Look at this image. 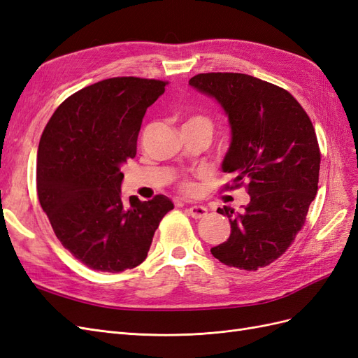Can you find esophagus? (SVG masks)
I'll list each match as a JSON object with an SVG mask.
<instances>
[{"mask_svg": "<svg viewBox=\"0 0 358 358\" xmlns=\"http://www.w3.org/2000/svg\"><path fill=\"white\" fill-rule=\"evenodd\" d=\"M188 213L189 216H192V218L196 220H200V218H204L206 213H208V208H204V206H191V208L188 209Z\"/></svg>", "mask_w": 358, "mask_h": 358, "instance_id": "1", "label": "esophagus"}]
</instances>
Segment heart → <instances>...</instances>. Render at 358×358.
Listing matches in <instances>:
<instances>
[{"label":"heart","instance_id":"heart-1","mask_svg":"<svg viewBox=\"0 0 358 358\" xmlns=\"http://www.w3.org/2000/svg\"><path fill=\"white\" fill-rule=\"evenodd\" d=\"M187 125H200V127L208 128L209 131H212V124H210L209 119L204 117V116H192V117L187 119V122L183 124V127H187ZM185 189H187V191H191V189H192V185H189V183H187Z\"/></svg>","mask_w":358,"mask_h":358}]
</instances>
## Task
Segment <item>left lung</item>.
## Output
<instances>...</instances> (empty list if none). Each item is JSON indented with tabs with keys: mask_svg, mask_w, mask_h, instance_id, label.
Wrapping results in <instances>:
<instances>
[{
	"mask_svg": "<svg viewBox=\"0 0 358 358\" xmlns=\"http://www.w3.org/2000/svg\"><path fill=\"white\" fill-rule=\"evenodd\" d=\"M222 107L231 128L222 171L234 187L246 182L251 201L227 215L231 233L210 252L221 263L258 270L282 255L305 224L318 191L321 154L309 116L288 91L241 73H204L189 79Z\"/></svg>",
	"mask_w": 358,
	"mask_h": 358,
	"instance_id": "obj_1",
	"label": "left lung"
}]
</instances>
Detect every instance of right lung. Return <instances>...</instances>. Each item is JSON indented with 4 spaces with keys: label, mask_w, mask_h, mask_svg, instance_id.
<instances>
[{
    "label": "right lung",
    "mask_w": 358,
    "mask_h": 358,
    "mask_svg": "<svg viewBox=\"0 0 358 358\" xmlns=\"http://www.w3.org/2000/svg\"><path fill=\"white\" fill-rule=\"evenodd\" d=\"M166 82L112 78L73 94L52 115L37 152V194L62 246L85 266L117 273L142 264L173 206L124 203L122 166L136 157L146 109Z\"/></svg>",
    "instance_id": "right-lung-1"
}]
</instances>
